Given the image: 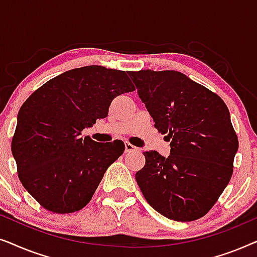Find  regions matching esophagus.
<instances>
[{
  "label": "esophagus",
  "mask_w": 257,
  "mask_h": 257,
  "mask_svg": "<svg viewBox=\"0 0 257 257\" xmlns=\"http://www.w3.org/2000/svg\"><path fill=\"white\" fill-rule=\"evenodd\" d=\"M138 149H137L136 146H133L132 144L130 143H125V152H133V151H137Z\"/></svg>",
  "instance_id": "obj_1"
}]
</instances>
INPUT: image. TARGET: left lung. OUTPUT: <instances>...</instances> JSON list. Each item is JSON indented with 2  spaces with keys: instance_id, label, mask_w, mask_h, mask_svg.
I'll list each match as a JSON object with an SVG mask.
<instances>
[{
  "instance_id": "left-lung-1",
  "label": "left lung",
  "mask_w": 257,
  "mask_h": 257,
  "mask_svg": "<svg viewBox=\"0 0 257 257\" xmlns=\"http://www.w3.org/2000/svg\"><path fill=\"white\" fill-rule=\"evenodd\" d=\"M138 96L158 131L166 133L171 153L144 152L136 173L150 206L168 219L187 222L212 208L233 173L238 140L227 105L184 73L130 71Z\"/></svg>"
}]
</instances>
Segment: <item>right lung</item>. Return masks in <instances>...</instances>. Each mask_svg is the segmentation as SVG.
I'll list each match as a JSON object with an SVG mask.
<instances>
[{
  "label": "right lung",
  "mask_w": 257,
  "mask_h": 257,
  "mask_svg": "<svg viewBox=\"0 0 257 257\" xmlns=\"http://www.w3.org/2000/svg\"><path fill=\"white\" fill-rule=\"evenodd\" d=\"M132 91L125 71L90 65L61 73L24 101L12 152L24 188L45 209L72 213L92 199L125 145L80 135L106 117L115 97Z\"/></svg>",
  "instance_id": "1"
}]
</instances>
